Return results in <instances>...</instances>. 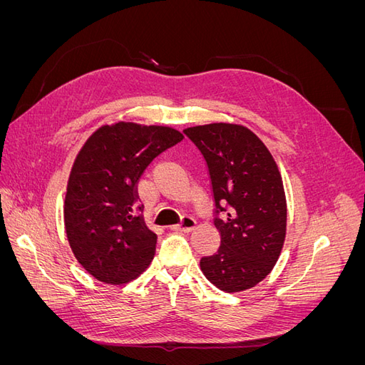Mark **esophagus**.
I'll return each instance as SVG.
<instances>
[{
  "mask_svg": "<svg viewBox=\"0 0 365 365\" xmlns=\"http://www.w3.org/2000/svg\"><path fill=\"white\" fill-rule=\"evenodd\" d=\"M195 227H196V220L193 217H190V216H184L181 219V222L178 225H172L170 230H173V231H184V233H189V231L195 230Z\"/></svg>",
  "mask_w": 365,
  "mask_h": 365,
  "instance_id": "34e87169",
  "label": "esophagus"
}]
</instances>
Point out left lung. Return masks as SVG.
<instances>
[{
	"label": "left lung",
	"instance_id": "1",
	"mask_svg": "<svg viewBox=\"0 0 365 365\" xmlns=\"http://www.w3.org/2000/svg\"><path fill=\"white\" fill-rule=\"evenodd\" d=\"M202 152L212 180L220 235L216 254L201 259L207 280L224 292L254 288L272 271L286 236L282 175L264 143L247 126L210 123L184 129Z\"/></svg>",
	"mask_w": 365,
	"mask_h": 365
}]
</instances>
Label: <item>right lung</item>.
Returning a JSON list of instances; mask_svg holds the SVG:
<instances>
[{"instance_id":"obj_1","label":"right lung","mask_w":365,"mask_h":365,"mask_svg":"<svg viewBox=\"0 0 365 365\" xmlns=\"http://www.w3.org/2000/svg\"><path fill=\"white\" fill-rule=\"evenodd\" d=\"M182 138L169 126L117 121L94 130L76 155L65 233L77 262L98 282L129 283L150 264L157 235L134 215L137 184L152 160Z\"/></svg>"}]
</instances>
